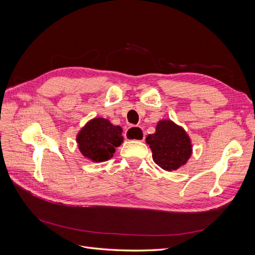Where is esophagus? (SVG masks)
<instances>
[{
	"mask_svg": "<svg viewBox=\"0 0 255 255\" xmlns=\"http://www.w3.org/2000/svg\"><path fill=\"white\" fill-rule=\"evenodd\" d=\"M144 135L145 134L143 132V129L140 127H130L126 130V133H125V136L127 139L138 140V141H143Z\"/></svg>",
	"mask_w": 255,
	"mask_h": 255,
	"instance_id": "esophagus-1",
	"label": "esophagus"
}]
</instances>
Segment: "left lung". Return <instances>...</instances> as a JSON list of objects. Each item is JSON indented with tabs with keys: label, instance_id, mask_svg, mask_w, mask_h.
<instances>
[{
	"label": "left lung",
	"instance_id": "8db88e82",
	"mask_svg": "<svg viewBox=\"0 0 255 255\" xmlns=\"http://www.w3.org/2000/svg\"><path fill=\"white\" fill-rule=\"evenodd\" d=\"M145 142L150 145L154 163L169 172L183 167L192 154L190 137L172 120H159L155 133L146 136Z\"/></svg>",
	"mask_w": 255,
	"mask_h": 255
}]
</instances>
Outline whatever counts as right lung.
<instances>
[{"label":"right lung","mask_w":255,"mask_h":255,"mask_svg":"<svg viewBox=\"0 0 255 255\" xmlns=\"http://www.w3.org/2000/svg\"><path fill=\"white\" fill-rule=\"evenodd\" d=\"M122 142V128L101 117L89 120L76 135L82 155L94 163L111 159Z\"/></svg>","instance_id":"right-lung-1"}]
</instances>
